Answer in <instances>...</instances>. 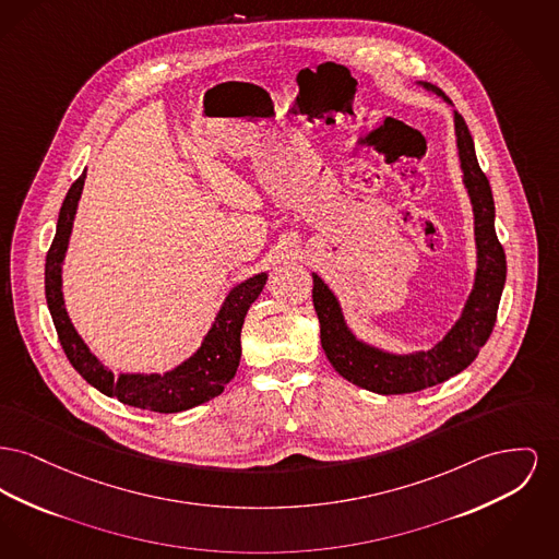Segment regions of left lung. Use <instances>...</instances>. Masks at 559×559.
I'll return each mask as SVG.
<instances>
[{
	"instance_id": "obj_1",
	"label": "left lung",
	"mask_w": 559,
	"mask_h": 559,
	"mask_svg": "<svg viewBox=\"0 0 559 559\" xmlns=\"http://www.w3.org/2000/svg\"><path fill=\"white\" fill-rule=\"evenodd\" d=\"M423 86L452 105L441 88L428 82ZM454 127L462 181L471 197L475 215L477 272L473 292L464 304L456 325L448 331V335L430 350L412 355H391L373 348L357 340L353 331L346 328L337 299L329 292L321 276L312 274V301L321 323V344L329 362L342 378L371 393H418L450 380L475 361L496 323L498 304L507 281V258L493 228L492 188L477 163L473 136L459 111H454Z\"/></svg>"
}]
</instances>
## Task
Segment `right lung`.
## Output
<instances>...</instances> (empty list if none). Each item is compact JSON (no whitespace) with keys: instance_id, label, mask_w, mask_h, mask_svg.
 Instances as JSON below:
<instances>
[{"instance_id":"obj_1","label":"right lung","mask_w":559,"mask_h":559,"mask_svg":"<svg viewBox=\"0 0 559 559\" xmlns=\"http://www.w3.org/2000/svg\"><path fill=\"white\" fill-rule=\"evenodd\" d=\"M86 173L80 175L69 188L57 234L46 255V301L52 314V323L59 333V342L73 369L97 391L118 399L124 405L150 409L158 414H175L197 407L224 393V386L236 376L240 362V329L249 306L262 294L267 274H255L231 289L213 328L204 335L197 353L179 367L160 373H120L114 376L88 350L78 331L67 317L66 301L61 292V265L66 260L67 242L73 228L78 200L82 197Z\"/></svg>"}]
</instances>
